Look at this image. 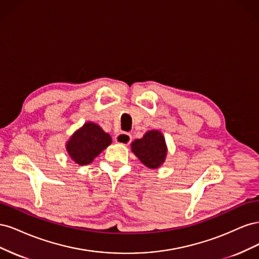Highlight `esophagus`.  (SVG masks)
Segmentation results:
<instances>
[{
  "instance_id": "esophagus-1",
  "label": "esophagus",
  "mask_w": 259,
  "mask_h": 259,
  "mask_svg": "<svg viewBox=\"0 0 259 259\" xmlns=\"http://www.w3.org/2000/svg\"><path fill=\"white\" fill-rule=\"evenodd\" d=\"M115 142L121 145H128L132 142V136L131 134H128V133L122 132L115 136Z\"/></svg>"
}]
</instances>
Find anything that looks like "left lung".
Masks as SVG:
<instances>
[{"label":"left lung","mask_w":259,"mask_h":259,"mask_svg":"<svg viewBox=\"0 0 259 259\" xmlns=\"http://www.w3.org/2000/svg\"><path fill=\"white\" fill-rule=\"evenodd\" d=\"M132 151L147 167L158 168L166 156L165 140L159 131H150L132 144Z\"/></svg>","instance_id":"obj_1"}]
</instances>
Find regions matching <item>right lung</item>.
Here are the masks:
<instances>
[{
  "mask_svg": "<svg viewBox=\"0 0 259 259\" xmlns=\"http://www.w3.org/2000/svg\"><path fill=\"white\" fill-rule=\"evenodd\" d=\"M111 144V137L94 123H86L76 131L67 144V151L74 162L80 165L91 163Z\"/></svg>",
  "mask_w": 259,
  "mask_h": 259,
  "instance_id": "obj_1",
  "label": "right lung"
}]
</instances>
